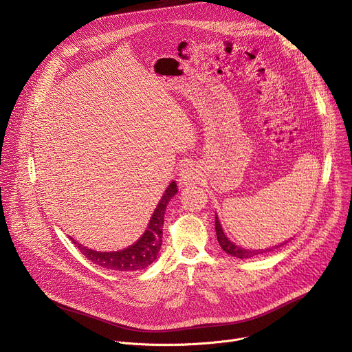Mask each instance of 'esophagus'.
<instances>
[{
	"label": "esophagus",
	"instance_id": "obj_1",
	"mask_svg": "<svg viewBox=\"0 0 352 352\" xmlns=\"http://www.w3.org/2000/svg\"><path fill=\"white\" fill-rule=\"evenodd\" d=\"M194 178H195V171H194V168H192L191 166H190V167H185V168L181 171V174H179V179H181L184 184L191 182Z\"/></svg>",
	"mask_w": 352,
	"mask_h": 352
}]
</instances>
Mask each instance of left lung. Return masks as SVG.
Here are the masks:
<instances>
[{"mask_svg": "<svg viewBox=\"0 0 352 352\" xmlns=\"http://www.w3.org/2000/svg\"><path fill=\"white\" fill-rule=\"evenodd\" d=\"M215 230H217V236H218V242H219V245H221V248L226 252V253H229V254H232V256H235V257H239V259H250V257H253V256H257V254H262V253H266V252H270V250H273V249H261V250H246V249H242V248H239V246H236V245H233L226 236H225V233H223V230H222V226H221V223H219V221H218V217H215ZM285 245V243H283ZM282 246V245H280ZM276 248H278V246H276Z\"/></svg>", "mask_w": 352, "mask_h": 352, "instance_id": "8db88e82", "label": "left lung"}]
</instances>
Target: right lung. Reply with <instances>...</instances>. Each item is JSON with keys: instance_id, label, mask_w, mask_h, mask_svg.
Instances as JSON below:
<instances>
[{"instance_id": "right-lung-1", "label": "right lung", "mask_w": 352, "mask_h": 352, "mask_svg": "<svg viewBox=\"0 0 352 352\" xmlns=\"http://www.w3.org/2000/svg\"><path fill=\"white\" fill-rule=\"evenodd\" d=\"M177 194V184L171 182L168 188L164 192L160 204L157 205L151 221L148 223L144 235L140 238L134 245L129 246L120 252H96L85 248L70 238L76 248L85 254L90 262L99 265L111 270H122V272H134L142 270L150 266L158 256L160 248L162 245V225H164V212L168 201Z\"/></svg>"}]
</instances>
